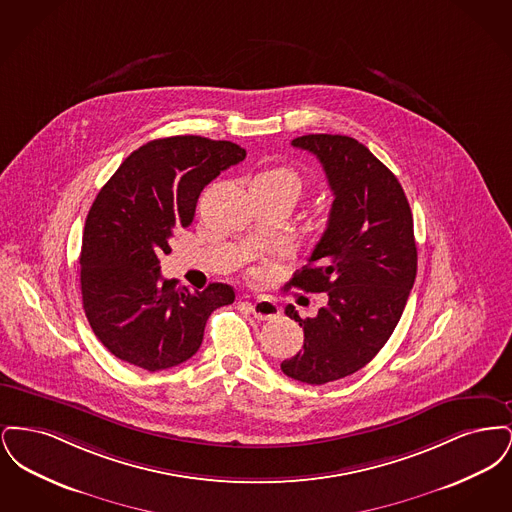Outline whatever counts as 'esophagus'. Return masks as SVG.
Listing matches in <instances>:
<instances>
[{"label": "esophagus", "instance_id": "34e87169", "mask_svg": "<svg viewBox=\"0 0 512 512\" xmlns=\"http://www.w3.org/2000/svg\"><path fill=\"white\" fill-rule=\"evenodd\" d=\"M249 311L259 320H272L280 315V309L272 299H259L249 303Z\"/></svg>", "mask_w": 512, "mask_h": 512}]
</instances>
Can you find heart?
Segmentation results:
<instances>
[{
  "label": "heart",
  "mask_w": 512,
  "mask_h": 512,
  "mask_svg": "<svg viewBox=\"0 0 512 512\" xmlns=\"http://www.w3.org/2000/svg\"><path fill=\"white\" fill-rule=\"evenodd\" d=\"M257 178H259V180H267V182H272V184H278V186L290 190L293 195L299 194L301 188H303V178H301V174L297 171H293V169H288V167H274V169H268V171L261 172Z\"/></svg>",
  "instance_id": "1"
}]
</instances>
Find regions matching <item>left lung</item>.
I'll use <instances>...</instances> for the list:
<instances>
[{
    "label": "left lung",
    "instance_id": "obj_1",
    "mask_svg": "<svg viewBox=\"0 0 512 512\" xmlns=\"http://www.w3.org/2000/svg\"><path fill=\"white\" fill-rule=\"evenodd\" d=\"M293 147L317 155L334 203L309 263L288 288L326 292L317 317L299 322L305 341L282 372L320 386L368 365L390 340L416 278L413 213L395 174L368 147L340 134H309Z\"/></svg>",
    "mask_w": 512,
    "mask_h": 512
}]
</instances>
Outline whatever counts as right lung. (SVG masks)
<instances>
[{
    "label": "right lung",
    "instance_id": "obj_1",
    "mask_svg": "<svg viewBox=\"0 0 512 512\" xmlns=\"http://www.w3.org/2000/svg\"><path fill=\"white\" fill-rule=\"evenodd\" d=\"M245 159L244 147L201 136H172L132 151L99 190L88 213L80 288L98 340L124 363L149 372L194 357L207 318L234 303V288H176L161 276L172 230L188 228L203 188Z\"/></svg>",
    "mask_w": 512,
    "mask_h": 512
}]
</instances>
